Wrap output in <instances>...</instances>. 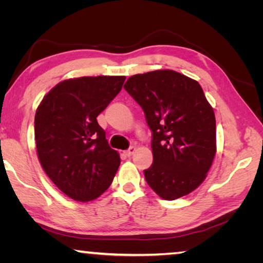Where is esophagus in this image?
Returning a JSON list of instances; mask_svg holds the SVG:
<instances>
[{"label":"esophagus","mask_w":263,"mask_h":263,"mask_svg":"<svg viewBox=\"0 0 263 263\" xmlns=\"http://www.w3.org/2000/svg\"><path fill=\"white\" fill-rule=\"evenodd\" d=\"M135 152H136V147H135V146H131V147L128 148V149H126L125 152H124V153H125L126 157L130 158V157H132L133 153H135Z\"/></svg>","instance_id":"esophagus-1"}]
</instances>
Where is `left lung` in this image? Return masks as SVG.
I'll return each instance as SVG.
<instances>
[{
	"instance_id": "1",
	"label": "left lung",
	"mask_w": 263,
	"mask_h": 263,
	"mask_svg": "<svg viewBox=\"0 0 263 263\" xmlns=\"http://www.w3.org/2000/svg\"><path fill=\"white\" fill-rule=\"evenodd\" d=\"M124 89L144 110L153 163L144 174L160 197L174 201L205 180L216 155V118L202 87L171 69L128 78Z\"/></svg>"
}]
</instances>
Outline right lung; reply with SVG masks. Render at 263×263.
<instances>
[{
    "label": "right lung",
    "instance_id": "add662e5",
    "mask_svg": "<svg viewBox=\"0 0 263 263\" xmlns=\"http://www.w3.org/2000/svg\"><path fill=\"white\" fill-rule=\"evenodd\" d=\"M125 77H82L52 88L34 116L38 159L51 181L75 201L109 188L121 164L96 117L122 90Z\"/></svg>",
    "mask_w": 263,
    "mask_h": 263
}]
</instances>
